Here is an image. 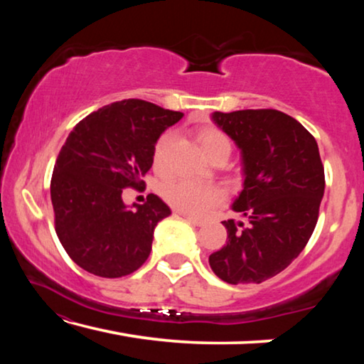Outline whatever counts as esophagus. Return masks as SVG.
Wrapping results in <instances>:
<instances>
[{
	"instance_id": "obj_1",
	"label": "esophagus",
	"mask_w": 364,
	"mask_h": 364,
	"mask_svg": "<svg viewBox=\"0 0 364 364\" xmlns=\"http://www.w3.org/2000/svg\"><path fill=\"white\" fill-rule=\"evenodd\" d=\"M183 217H184V220H186V221H188V223H191V225H194V226H202V225H204V221H202V220H199V218L189 217V215H184V213H183Z\"/></svg>"
}]
</instances>
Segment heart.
<instances>
[{"instance_id": "obj_1", "label": "heart", "mask_w": 364, "mask_h": 364, "mask_svg": "<svg viewBox=\"0 0 364 364\" xmlns=\"http://www.w3.org/2000/svg\"><path fill=\"white\" fill-rule=\"evenodd\" d=\"M196 139L199 143L202 152L207 159H215L218 156H230L232 144L226 134L215 127H200L196 132ZM175 143L173 133H164L157 139L154 147V168L164 171L167 168V160L171 146ZM162 196L175 210L189 217H205L225 200V191L215 184H202L191 180H175L165 184L162 188Z\"/></svg>"}]
</instances>
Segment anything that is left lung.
<instances>
[{
    "label": "left lung",
    "mask_w": 364,
    "mask_h": 364,
    "mask_svg": "<svg viewBox=\"0 0 364 364\" xmlns=\"http://www.w3.org/2000/svg\"><path fill=\"white\" fill-rule=\"evenodd\" d=\"M212 120L241 151L244 183L231 208L247 225L223 221L226 244L208 263L228 284H260L286 269L315 231L324 196L316 139L274 109L213 112Z\"/></svg>",
    "instance_id": "obj_1"
}]
</instances>
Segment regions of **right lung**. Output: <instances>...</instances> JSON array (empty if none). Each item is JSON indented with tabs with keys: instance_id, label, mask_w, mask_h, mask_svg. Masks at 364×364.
<instances>
[{
	"instance_id": "right-lung-1",
	"label": "right lung",
	"mask_w": 364,
	"mask_h": 364,
	"mask_svg": "<svg viewBox=\"0 0 364 364\" xmlns=\"http://www.w3.org/2000/svg\"><path fill=\"white\" fill-rule=\"evenodd\" d=\"M181 119L183 112L125 100L73 127L54 165L51 202L59 241L80 268L122 278L147 260L154 230L171 210L156 194L128 207L122 189L144 188L157 139Z\"/></svg>"
}]
</instances>
